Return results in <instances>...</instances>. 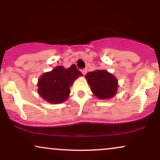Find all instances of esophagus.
Returning a JSON list of instances; mask_svg holds the SVG:
<instances>
[{
  "label": "esophagus",
  "mask_w": 160,
  "mask_h": 160,
  "mask_svg": "<svg viewBox=\"0 0 160 160\" xmlns=\"http://www.w3.org/2000/svg\"><path fill=\"white\" fill-rule=\"evenodd\" d=\"M81 72H82V74H86V69H85V68H83V69H81Z\"/></svg>",
  "instance_id": "obj_1"
}]
</instances>
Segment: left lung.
I'll return each instance as SVG.
<instances>
[{
	"instance_id": "left-lung-1",
	"label": "left lung",
	"mask_w": 160,
	"mask_h": 160,
	"mask_svg": "<svg viewBox=\"0 0 160 160\" xmlns=\"http://www.w3.org/2000/svg\"><path fill=\"white\" fill-rule=\"evenodd\" d=\"M91 90L97 98H112L117 93L118 87L117 79L113 74L103 70L90 71L86 75Z\"/></svg>"
}]
</instances>
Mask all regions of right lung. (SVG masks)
<instances>
[{
  "instance_id": "obj_1",
  "label": "right lung",
  "mask_w": 160,
  "mask_h": 160,
  "mask_svg": "<svg viewBox=\"0 0 160 160\" xmlns=\"http://www.w3.org/2000/svg\"><path fill=\"white\" fill-rule=\"evenodd\" d=\"M82 75L75 65L67 69L58 66L39 78L38 92L49 103H62L68 98L71 92L69 86L72 85L75 79Z\"/></svg>"
}]
</instances>
